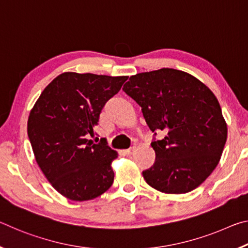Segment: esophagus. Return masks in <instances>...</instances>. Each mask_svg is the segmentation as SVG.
Instances as JSON below:
<instances>
[{
	"label": "esophagus",
	"mask_w": 248,
	"mask_h": 248,
	"mask_svg": "<svg viewBox=\"0 0 248 248\" xmlns=\"http://www.w3.org/2000/svg\"><path fill=\"white\" fill-rule=\"evenodd\" d=\"M134 151H136V146H132V148L125 150L124 152H125V154H127V155H131V154H133Z\"/></svg>",
	"instance_id": "esophagus-1"
}]
</instances>
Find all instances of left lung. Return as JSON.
<instances>
[{
	"instance_id": "8db88e82",
	"label": "left lung",
	"mask_w": 248,
	"mask_h": 248,
	"mask_svg": "<svg viewBox=\"0 0 248 248\" xmlns=\"http://www.w3.org/2000/svg\"><path fill=\"white\" fill-rule=\"evenodd\" d=\"M123 90L140 105L151 131L165 134L151 143L155 162L142 173L145 182L164 194L196 189L219 164L228 138L216 95L191 74L169 68L132 75Z\"/></svg>"
}]
</instances>
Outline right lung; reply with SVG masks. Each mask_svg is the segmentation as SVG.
Returning a JSON list of instances; mask_svg holds the SVG:
<instances>
[{
	"mask_svg": "<svg viewBox=\"0 0 248 248\" xmlns=\"http://www.w3.org/2000/svg\"><path fill=\"white\" fill-rule=\"evenodd\" d=\"M128 77L64 72L52 79L29 112L27 132L32 152L46 178L59 194L87 201L114 183L111 163L118 156L104 140L94 144L105 104Z\"/></svg>",
	"mask_w": 248,
	"mask_h": 248,
	"instance_id": "1",
	"label": "right lung"
}]
</instances>
